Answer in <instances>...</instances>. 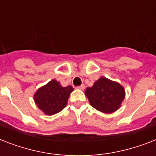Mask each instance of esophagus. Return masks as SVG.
<instances>
[{
  "label": "esophagus",
  "instance_id": "1",
  "mask_svg": "<svg viewBox=\"0 0 156 156\" xmlns=\"http://www.w3.org/2000/svg\"><path fill=\"white\" fill-rule=\"evenodd\" d=\"M77 89H78V90H84L85 89V86L84 85H81V86H78V87H77Z\"/></svg>",
  "mask_w": 156,
  "mask_h": 156
}]
</instances>
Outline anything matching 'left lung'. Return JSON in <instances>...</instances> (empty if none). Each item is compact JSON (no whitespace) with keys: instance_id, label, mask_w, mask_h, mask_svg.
Wrapping results in <instances>:
<instances>
[{"instance_id":"left-lung-1","label":"left lung","mask_w":156,"mask_h":156,"mask_svg":"<svg viewBox=\"0 0 156 156\" xmlns=\"http://www.w3.org/2000/svg\"><path fill=\"white\" fill-rule=\"evenodd\" d=\"M90 105L98 111L112 113L121 106L125 98V90L119 83L106 78H99L85 91Z\"/></svg>"}]
</instances>
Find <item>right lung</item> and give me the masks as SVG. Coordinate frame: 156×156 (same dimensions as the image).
I'll use <instances>...</instances> for the list:
<instances>
[{
    "label": "right lung",
    "instance_id": "obj_1",
    "mask_svg": "<svg viewBox=\"0 0 156 156\" xmlns=\"http://www.w3.org/2000/svg\"><path fill=\"white\" fill-rule=\"evenodd\" d=\"M73 90L71 86L63 87L57 81L52 80L36 91L35 102L45 114L53 115L66 106L69 94Z\"/></svg>",
    "mask_w": 156,
    "mask_h": 156
}]
</instances>
